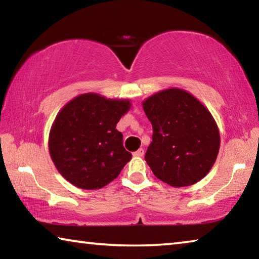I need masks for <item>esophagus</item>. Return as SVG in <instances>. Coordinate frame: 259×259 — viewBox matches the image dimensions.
I'll list each match as a JSON object with an SVG mask.
<instances>
[{"label": "esophagus", "instance_id": "esophagus-1", "mask_svg": "<svg viewBox=\"0 0 259 259\" xmlns=\"http://www.w3.org/2000/svg\"><path fill=\"white\" fill-rule=\"evenodd\" d=\"M144 155V150L143 148H139L138 151H136L135 153H134V156H138V157H142Z\"/></svg>", "mask_w": 259, "mask_h": 259}]
</instances>
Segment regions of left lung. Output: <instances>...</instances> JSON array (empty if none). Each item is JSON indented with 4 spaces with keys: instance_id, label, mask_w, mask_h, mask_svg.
Wrapping results in <instances>:
<instances>
[{
    "instance_id": "obj_1",
    "label": "left lung",
    "mask_w": 259,
    "mask_h": 259,
    "mask_svg": "<svg viewBox=\"0 0 259 259\" xmlns=\"http://www.w3.org/2000/svg\"><path fill=\"white\" fill-rule=\"evenodd\" d=\"M143 108L153 126L145 154L153 174L172 187L191 186L207 176L221 146L218 126L209 109L178 88L146 98Z\"/></svg>"
}]
</instances>
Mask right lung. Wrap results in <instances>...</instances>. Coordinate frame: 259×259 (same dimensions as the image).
<instances>
[{
    "label": "right lung",
    "instance_id": "1",
    "mask_svg": "<svg viewBox=\"0 0 259 259\" xmlns=\"http://www.w3.org/2000/svg\"><path fill=\"white\" fill-rule=\"evenodd\" d=\"M130 107L128 99L94 93L65 105L49 134L50 156L61 176L82 190H98L119 176L131 153L116 124Z\"/></svg>",
    "mask_w": 259,
    "mask_h": 259
}]
</instances>
